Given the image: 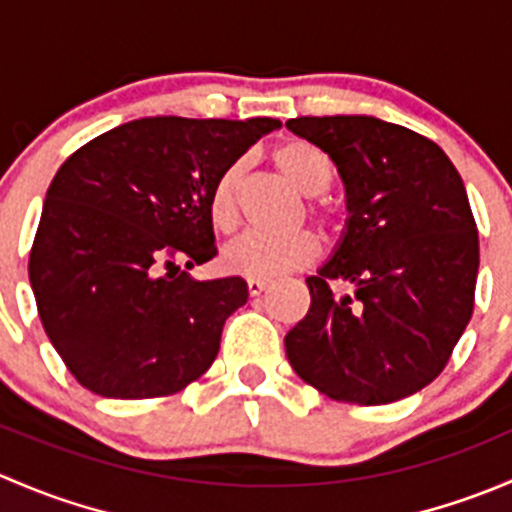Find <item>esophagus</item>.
Returning <instances> with one entry per match:
<instances>
[{
    "mask_svg": "<svg viewBox=\"0 0 512 512\" xmlns=\"http://www.w3.org/2000/svg\"><path fill=\"white\" fill-rule=\"evenodd\" d=\"M267 287H270V280H247V292H250V297H257V294L265 292Z\"/></svg>",
    "mask_w": 512,
    "mask_h": 512,
    "instance_id": "34e87169",
    "label": "esophagus"
}]
</instances>
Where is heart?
I'll list each match as a JSON object with an SVG mask.
<instances>
[{
  "instance_id": "b5f03b06",
  "label": "heart",
  "mask_w": 512,
  "mask_h": 512,
  "mask_svg": "<svg viewBox=\"0 0 512 512\" xmlns=\"http://www.w3.org/2000/svg\"><path fill=\"white\" fill-rule=\"evenodd\" d=\"M275 168L297 193L314 198L332 183V165L319 148L307 141H287L272 153ZM245 170V160L230 163L213 183L208 198L210 223L220 232H230L237 223V195ZM319 257V237L312 230H294L289 235L247 232L223 250V265L232 275L250 280H272L285 272L312 265Z\"/></svg>"
}]
</instances>
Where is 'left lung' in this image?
Returning <instances> with one entry per match:
<instances>
[{"instance_id": "left-lung-1", "label": "left lung", "mask_w": 512, "mask_h": 512, "mask_svg": "<svg viewBox=\"0 0 512 512\" xmlns=\"http://www.w3.org/2000/svg\"><path fill=\"white\" fill-rule=\"evenodd\" d=\"M344 183L347 223L307 277L312 304L285 337L302 381L334 401L379 406L431 384L473 314L478 230L456 165L428 138L374 116H299ZM332 279L355 285L337 300Z\"/></svg>"}]
</instances>
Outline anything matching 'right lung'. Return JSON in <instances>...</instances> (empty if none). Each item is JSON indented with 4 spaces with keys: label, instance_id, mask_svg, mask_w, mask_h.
Segmentation results:
<instances>
[{
    "label": "right lung",
    "instance_id": "1",
    "mask_svg": "<svg viewBox=\"0 0 512 512\" xmlns=\"http://www.w3.org/2000/svg\"><path fill=\"white\" fill-rule=\"evenodd\" d=\"M280 126L138 118L64 160L46 190L29 282L46 337L81 386L106 399H156L210 369L247 282L195 280L180 265L218 255L213 183Z\"/></svg>",
    "mask_w": 512,
    "mask_h": 512
}]
</instances>
